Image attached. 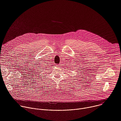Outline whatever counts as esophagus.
Returning a JSON list of instances; mask_svg holds the SVG:
<instances>
[{
	"mask_svg": "<svg viewBox=\"0 0 121 121\" xmlns=\"http://www.w3.org/2000/svg\"><path fill=\"white\" fill-rule=\"evenodd\" d=\"M57 66H59V65H58Z\"/></svg>",
	"mask_w": 121,
	"mask_h": 121,
	"instance_id": "obj_1",
	"label": "esophagus"
}]
</instances>
